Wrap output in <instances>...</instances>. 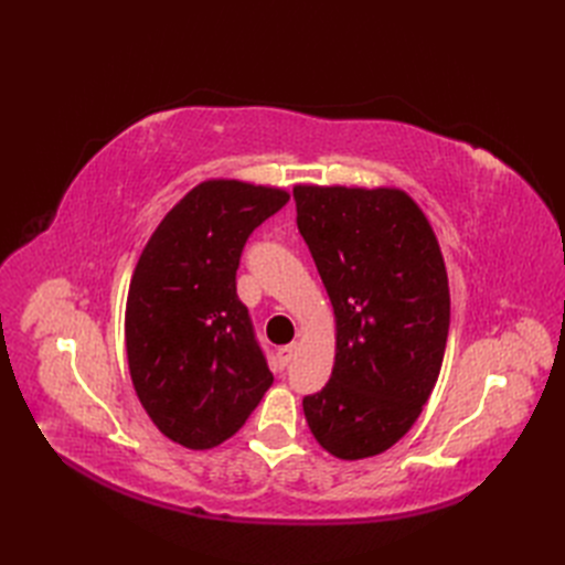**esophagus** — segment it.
Masks as SVG:
<instances>
[{
    "label": "esophagus",
    "instance_id": "obj_1",
    "mask_svg": "<svg viewBox=\"0 0 565 565\" xmlns=\"http://www.w3.org/2000/svg\"><path fill=\"white\" fill-rule=\"evenodd\" d=\"M295 351H297V347L295 344H287V347H280L278 349V363L285 367V365H289V361H292V355H295Z\"/></svg>",
    "mask_w": 565,
    "mask_h": 565
}]
</instances>
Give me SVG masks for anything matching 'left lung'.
<instances>
[{
  "label": "left lung",
  "mask_w": 565,
  "mask_h": 565,
  "mask_svg": "<svg viewBox=\"0 0 565 565\" xmlns=\"http://www.w3.org/2000/svg\"><path fill=\"white\" fill-rule=\"evenodd\" d=\"M295 202L337 322L332 377L303 398L306 422L339 459L380 455L417 422L446 353L438 241L398 188L295 185Z\"/></svg>",
  "instance_id": "obj_1"
}]
</instances>
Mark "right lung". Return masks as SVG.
Wrapping results in <instances>:
<instances>
[{"label":"right lung","mask_w":565,"mask_h":565,"mask_svg":"<svg viewBox=\"0 0 565 565\" xmlns=\"http://www.w3.org/2000/svg\"><path fill=\"white\" fill-rule=\"evenodd\" d=\"M287 200L280 188L202 181L160 221L134 268L131 382L152 424L183 448L231 438L273 384L235 270L252 231Z\"/></svg>","instance_id":"obj_1"}]
</instances>
